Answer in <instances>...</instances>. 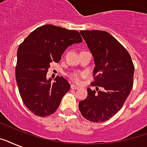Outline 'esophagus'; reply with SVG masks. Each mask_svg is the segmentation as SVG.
Listing matches in <instances>:
<instances>
[{
  "label": "esophagus",
  "mask_w": 147,
  "mask_h": 147,
  "mask_svg": "<svg viewBox=\"0 0 147 147\" xmlns=\"http://www.w3.org/2000/svg\"><path fill=\"white\" fill-rule=\"evenodd\" d=\"M71 89H78V86H76V85H71Z\"/></svg>",
  "instance_id": "esophagus-1"
}]
</instances>
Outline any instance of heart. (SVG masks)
<instances>
[{
	"label": "heart",
	"mask_w": 147,
	"mask_h": 147,
	"mask_svg": "<svg viewBox=\"0 0 147 147\" xmlns=\"http://www.w3.org/2000/svg\"><path fill=\"white\" fill-rule=\"evenodd\" d=\"M69 77H70V78H71V80L72 82L76 83H79L81 81V78L82 77V75L78 73V72H73V73H71L69 76Z\"/></svg>",
	"instance_id": "1"
}]
</instances>
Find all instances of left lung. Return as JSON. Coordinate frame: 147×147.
Masks as SVG:
<instances>
[{"label": "left lung", "instance_id": "1", "mask_svg": "<svg viewBox=\"0 0 147 147\" xmlns=\"http://www.w3.org/2000/svg\"><path fill=\"white\" fill-rule=\"evenodd\" d=\"M80 33L94 57V81L91 85L96 90L88 88L87 98L80 101L78 107L88 121L104 122L123 107L134 85V65L128 51L106 31Z\"/></svg>", "mask_w": 147, "mask_h": 147}]
</instances>
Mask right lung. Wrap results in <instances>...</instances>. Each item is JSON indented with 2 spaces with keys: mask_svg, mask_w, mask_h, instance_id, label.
I'll list each match as a JSON object with an SVG mask.
<instances>
[{
  "mask_svg": "<svg viewBox=\"0 0 147 147\" xmlns=\"http://www.w3.org/2000/svg\"><path fill=\"white\" fill-rule=\"evenodd\" d=\"M82 42L78 31L49 24L34 30L19 46L16 80L23 102L36 116L53 114L70 89L62 76H57L55 82L47 79L50 63L59 62L68 47Z\"/></svg>",
  "mask_w": 147,
  "mask_h": 147,
  "instance_id": "obj_1",
  "label": "right lung"
}]
</instances>
